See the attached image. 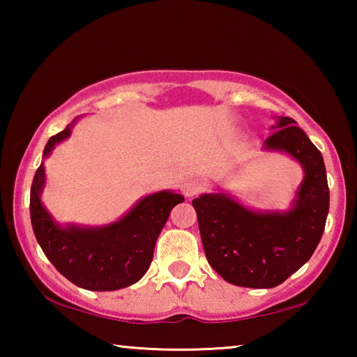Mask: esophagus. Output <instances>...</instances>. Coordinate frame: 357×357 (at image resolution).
Here are the masks:
<instances>
[{
	"mask_svg": "<svg viewBox=\"0 0 357 357\" xmlns=\"http://www.w3.org/2000/svg\"><path fill=\"white\" fill-rule=\"evenodd\" d=\"M202 190H203V183L197 178H185L184 183L181 184V192H183L184 197H193Z\"/></svg>",
	"mask_w": 357,
	"mask_h": 357,
	"instance_id": "obj_1",
	"label": "esophagus"
}]
</instances>
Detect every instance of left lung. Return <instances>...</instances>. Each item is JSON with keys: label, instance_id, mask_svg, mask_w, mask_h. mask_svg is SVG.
Returning a JSON list of instances; mask_svg holds the SVG:
<instances>
[{"label": "left lung", "instance_id": "left-lung-1", "mask_svg": "<svg viewBox=\"0 0 357 357\" xmlns=\"http://www.w3.org/2000/svg\"><path fill=\"white\" fill-rule=\"evenodd\" d=\"M264 146L285 151L304 167L305 176L289 213H252L222 193L192 202L208 263L238 287L273 288L285 282L315 252L329 213L323 155L296 121L280 118Z\"/></svg>", "mask_w": 357, "mask_h": 357}]
</instances>
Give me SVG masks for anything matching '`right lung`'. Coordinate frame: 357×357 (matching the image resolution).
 Returning a JSON list of instances; mask_svg holds the SVG:
<instances>
[{
  "mask_svg": "<svg viewBox=\"0 0 357 357\" xmlns=\"http://www.w3.org/2000/svg\"><path fill=\"white\" fill-rule=\"evenodd\" d=\"M70 135L68 126L50 137L44 157L56 143ZM45 183L44 165L36 170L29 214L33 231L45 257L74 285L91 291H113L135 283L146 274L153 261L154 245L170 211L184 197L173 192H157L144 197L119 222L104 228H59L40 203Z\"/></svg>",
  "mask_w": 357,
  "mask_h": 357,
  "instance_id": "right-lung-1",
  "label": "right lung"
}]
</instances>
